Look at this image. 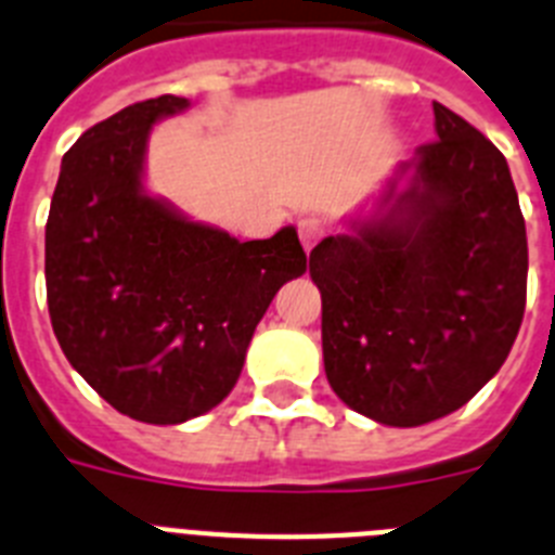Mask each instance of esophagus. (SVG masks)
<instances>
[{
	"mask_svg": "<svg viewBox=\"0 0 555 555\" xmlns=\"http://www.w3.org/2000/svg\"><path fill=\"white\" fill-rule=\"evenodd\" d=\"M326 234L324 223L318 218H305L301 223H298V237H301V245H305L307 250L315 248L318 243H321V237Z\"/></svg>",
	"mask_w": 555,
	"mask_h": 555,
	"instance_id": "esophagus-1",
	"label": "esophagus"
}]
</instances>
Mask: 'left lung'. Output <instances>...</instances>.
Returning <instances> with one entry per match:
<instances>
[{
    "label": "left lung",
    "instance_id": "obj_1",
    "mask_svg": "<svg viewBox=\"0 0 555 555\" xmlns=\"http://www.w3.org/2000/svg\"><path fill=\"white\" fill-rule=\"evenodd\" d=\"M436 142L399 164L377 209L312 248L332 391L388 427L457 411L517 340L528 237L503 153L433 103Z\"/></svg>",
    "mask_w": 555,
    "mask_h": 555
}]
</instances>
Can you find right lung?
Segmentation results:
<instances>
[{
    "instance_id": "add662e5",
    "label": "right lung",
    "mask_w": 555,
    "mask_h": 555,
    "mask_svg": "<svg viewBox=\"0 0 555 555\" xmlns=\"http://www.w3.org/2000/svg\"><path fill=\"white\" fill-rule=\"evenodd\" d=\"M190 108L117 111L61 162L47 220V305L72 369L125 416L181 424L223 402L284 282L307 271L293 225L240 243L144 190L147 137Z\"/></svg>"
}]
</instances>
